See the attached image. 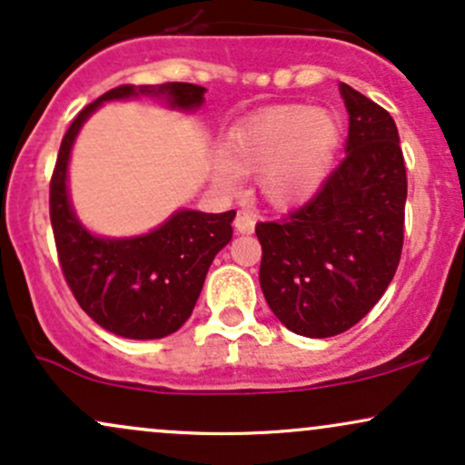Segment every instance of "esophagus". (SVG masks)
<instances>
[{
    "mask_svg": "<svg viewBox=\"0 0 465 465\" xmlns=\"http://www.w3.org/2000/svg\"><path fill=\"white\" fill-rule=\"evenodd\" d=\"M233 227H236V232H240V233H253V229H255L253 214L247 210H238L236 218H233Z\"/></svg>",
    "mask_w": 465,
    "mask_h": 465,
    "instance_id": "obj_1",
    "label": "esophagus"
}]
</instances>
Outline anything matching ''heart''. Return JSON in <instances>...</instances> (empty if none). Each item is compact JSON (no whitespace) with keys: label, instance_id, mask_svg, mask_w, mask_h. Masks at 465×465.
Masks as SVG:
<instances>
[{"label":"heart","instance_id":"heart-1","mask_svg":"<svg viewBox=\"0 0 465 465\" xmlns=\"http://www.w3.org/2000/svg\"><path fill=\"white\" fill-rule=\"evenodd\" d=\"M336 143L339 124L328 111L273 106L229 133L216 181L233 188L236 174L262 173L260 190L271 205H297L323 183Z\"/></svg>","mask_w":465,"mask_h":465}]
</instances>
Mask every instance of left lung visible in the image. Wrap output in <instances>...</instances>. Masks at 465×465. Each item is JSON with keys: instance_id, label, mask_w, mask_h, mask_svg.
I'll return each instance as SVG.
<instances>
[{"instance_id": "left-lung-1", "label": "left lung", "mask_w": 465, "mask_h": 465, "mask_svg": "<svg viewBox=\"0 0 465 465\" xmlns=\"http://www.w3.org/2000/svg\"><path fill=\"white\" fill-rule=\"evenodd\" d=\"M350 114L345 159L311 201L255 225L260 286L295 334L328 339L356 325L396 275L407 168L389 111L341 83Z\"/></svg>"}]
</instances>
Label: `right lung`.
Segmentation results:
<instances>
[{"mask_svg":"<svg viewBox=\"0 0 465 465\" xmlns=\"http://www.w3.org/2000/svg\"><path fill=\"white\" fill-rule=\"evenodd\" d=\"M165 95L179 109H196L205 87L192 83L120 84L84 106L61 142L50 181V221L65 282L95 323L126 339H162L188 322L214 255L232 240L236 212H177L154 232L129 240L95 238L76 221L67 199L69 151L83 122L104 100Z\"/></svg>","mask_w":465,"mask_h":465,"instance_id":"1","label":"right lung"}]
</instances>
